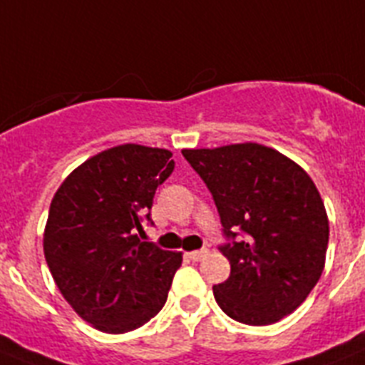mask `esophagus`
Here are the masks:
<instances>
[{
  "instance_id": "34e87169",
  "label": "esophagus",
  "mask_w": 365,
  "mask_h": 365,
  "mask_svg": "<svg viewBox=\"0 0 365 365\" xmlns=\"http://www.w3.org/2000/svg\"><path fill=\"white\" fill-rule=\"evenodd\" d=\"M206 255H208V250H198V251H191V253H187V257L191 260H202Z\"/></svg>"
}]
</instances>
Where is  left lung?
Returning <instances> with one entry per match:
<instances>
[{
	"instance_id": "1",
	"label": "left lung",
	"mask_w": 365,
	"mask_h": 365,
	"mask_svg": "<svg viewBox=\"0 0 365 365\" xmlns=\"http://www.w3.org/2000/svg\"><path fill=\"white\" fill-rule=\"evenodd\" d=\"M212 191L227 236L229 279L213 285L234 321L266 327L306 300L327 262L328 213L304 168L257 142L182 150Z\"/></svg>"
}]
</instances>
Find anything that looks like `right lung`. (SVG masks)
Returning a JSON list of instances; mask_svg holds the SVG:
<instances>
[{"label": "right lung", "instance_id": "add662e5", "mask_svg": "<svg viewBox=\"0 0 365 365\" xmlns=\"http://www.w3.org/2000/svg\"><path fill=\"white\" fill-rule=\"evenodd\" d=\"M165 148L121 144L76 167L56 191L44 259L80 319L106 334L146 324L167 302L182 253L140 242L155 189L174 170Z\"/></svg>", "mask_w": 365, "mask_h": 365}]
</instances>
